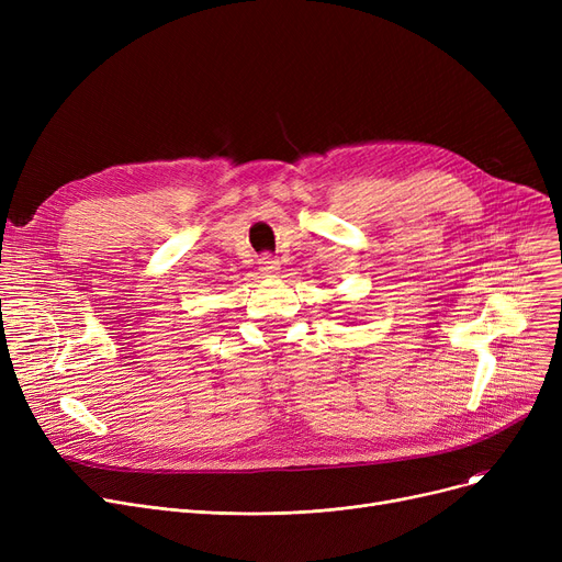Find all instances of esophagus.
I'll list each match as a JSON object with an SVG mask.
<instances>
[{"instance_id":"obj_1","label":"esophagus","mask_w":562,"mask_h":562,"mask_svg":"<svg viewBox=\"0 0 562 562\" xmlns=\"http://www.w3.org/2000/svg\"><path fill=\"white\" fill-rule=\"evenodd\" d=\"M259 271H261V276H266V278H276V276L280 273V261L266 255V257L259 259Z\"/></svg>"}]
</instances>
